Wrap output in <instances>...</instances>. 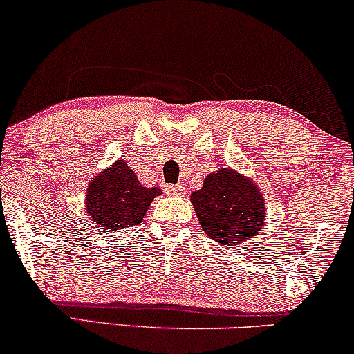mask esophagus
<instances>
[{
    "label": "esophagus",
    "mask_w": 354,
    "mask_h": 354,
    "mask_svg": "<svg viewBox=\"0 0 354 354\" xmlns=\"http://www.w3.org/2000/svg\"><path fill=\"white\" fill-rule=\"evenodd\" d=\"M169 190V193H171V195H183V187L182 185H171L167 188Z\"/></svg>",
    "instance_id": "esophagus-1"
}]
</instances>
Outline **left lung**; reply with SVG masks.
I'll return each mask as SVG.
<instances>
[{
	"instance_id": "obj_1",
	"label": "left lung",
	"mask_w": 354,
	"mask_h": 354,
	"mask_svg": "<svg viewBox=\"0 0 354 354\" xmlns=\"http://www.w3.org/2000/svg\"><path fill=\"white\" fill-rule=\"evenodd\" d=\"M190 201L201 229L217 243L236 246L253 239L266 221L264 195L253 178L221 167L207 174Z\"/></svg>"
}]
</instances>
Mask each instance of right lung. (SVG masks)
<instances>
[{"mask_svg":"<svg viewBox=\"0 0 354 354\" xmlns=\"http://www.w3.org/2000/svg\"><path fill=\"white\" fill-rule=\"evenodd\" d=\"M161 193L158 187H143L127 161L118 159L113 166L91 178L84 207L96 224V229H101L104 234L118 232L140 224L149 205Z\"/></svg>","mask_w":354,"mask_h":354,"instance_id":"1","label":"right lung"}]
</instances>
